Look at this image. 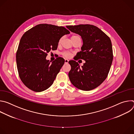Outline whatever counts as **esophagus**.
<instances>
[{"label": "esophagus", "mask_w": 134, "mask_h": 134, "mask_svg": "<svg viewBox=\"0 0 134 134\" xmlns=\"http://www.w3.org/2000/svg\"><path fill=\"white\" fill-rule=\"evenodd\" d=\"M68 61H69V60H68V59H65V63L66 64H68Z\"/></svg>", "instance_id": "34e87169"}]
</instances>
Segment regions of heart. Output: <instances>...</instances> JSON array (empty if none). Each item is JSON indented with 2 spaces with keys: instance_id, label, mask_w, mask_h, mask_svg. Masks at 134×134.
I'll use <instances>...</instances> for the list:
<instances>
[{
  "instance_id": "1",
  "label": "heart",
  "mask_w": 134,
  "mask_h": 134,
  "mask_svg": "<svg viewBox=\"0 0 134 134\" xmlns=\"http://www.w3.org/2000/svg\"><path fill=\"white\" fill-rule=\"evenodd\" d=\"M76 37H79V36L78 35H72V36L71 37V39H74V38ZM60 41H61V40L59 41V43L60 42ZM63 55H64L65 57H67V58H69V57H70L71 56V53H70V52H64V53H63Z\"/></svg>"
}]
</instances>
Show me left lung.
Here are the masks:
<instances>
[{
  "label": "left lung",
  "instance_id": "obj_1",
  "mask_svg": "<svg viewBox=\"0 0 134 134\" xmlns=\"http://www.w3.org/2000/svg\"><path fill=\"white\" fill-rule=\"evenodd\" d=\"M71 32L80 35L83 40L81 51L76 58L85 61L80 67L75 60L69 61L71 69L68 73L72 84L83 91L94 89L107 77L112 60L111 40L98 27L90 24L66 26Z\"/></svg>",
  "mask_w": 134,
  "mask_h": 134
}]
</instances>
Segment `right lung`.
Segmentation results:
<instances>
[{
	"mask_svg": "<svg viewBox=\"0 0 134 134\" xmlns=\"http://www.w3.org/2000/svg\"><path fill=\"white\" fill-rule=\"evenodd\" d=\"M69 33L63 26L40 24L23 35L16 58L19 76L27 87L40 92L51 86L65 59L58 57L51 63L47 53L57 50L60 38Z\"/></svg>",
	"mask_w": 134,
	"mask_h": 134,
	"instance_id": "1",
	"label": "right lung"
}]
</instances>
